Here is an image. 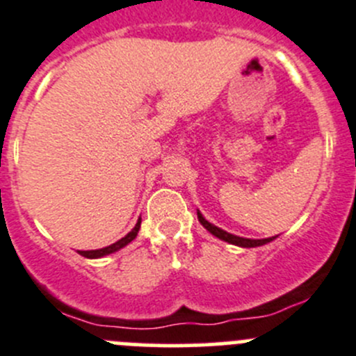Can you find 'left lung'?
I'll return each mask as SVG.
<instances>
[{
  "instance_id": "left-lung-1",
  "label": "left lung",
  "mask_w": 356,
  "mask_h": 356,
  "mask_svg": "<svg viewBox=\"0 0 356 356\" xmlns=\"http://www.w3.org/2000/svg\"><path fill=\"white\" fill-rule=\"evenodd\" d=\"M198 220H200V222H202V226L205 227L207 231H210V233L213 234V236L220 238V240L227 241V243L238 245V247H245V248L261 247V245L270 243V241H273L275 238H277V236H271V238H262V240H254V238H241V236H236V234H231V233H227V231L220 229V227L213 226V224L209 222V220H207L205 217H203L200 212H198Z\"/></svg>"
}]
</instances>
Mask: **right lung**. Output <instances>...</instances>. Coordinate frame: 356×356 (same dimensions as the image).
<instances>
[{
  "instance_id": "add662e5",
  "label": "right lung",
  "mask_w": 356,
  "mask_h": 356,
  "mask_svg": "<svg viewBox=\"0 0 356 356\" xmlns=\"http://www.w3.org/2000/svg\"><path fill=\"white\" fill-rule=\"evenodd\" d=\"M139 229H140V217H139V220H137L136 226H134V229L130 231L129 234H125V236H123L122 240H118V241H116V243L109 245V247L97 248V250H79V255H83V257H86V259H99V257H104V255L113 254V252H118L120 248L127 247V245H129L130 241H132L134 238L137 236Z\"/></svg>"
}]
</instances>
